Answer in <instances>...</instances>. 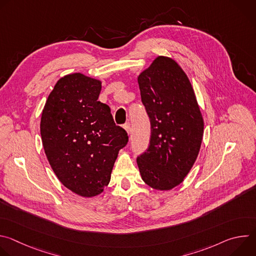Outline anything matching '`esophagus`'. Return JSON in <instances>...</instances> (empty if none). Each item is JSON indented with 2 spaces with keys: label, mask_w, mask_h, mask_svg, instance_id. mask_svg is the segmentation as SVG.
Returning a JSON list of instances; mask_svg holds the SVG:
<instances>
[{
  "label": "esophagus",
  "mask_w": 256,
  "mask_h": 256,
  "mask_svg": "<svg viewBox=\"0 0 256 256\" xmlns=\"http://www.w3.org/2000/svg\"><path fill=\"white\" fill-rule=\"evenodd\" d=\"M124 128L126 130V132H128V134L130 136V132H132V128H130V124L128 122V124H126L124 126Z\"/></svg>",
  "instance_id": "34e87169"
}]
</instances>
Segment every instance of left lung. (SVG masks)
Instances as JSON below:
<instances>
[{
	"instance_id": "left-lung-1",
	"label": "left lung",
	"mask_w": 256,
	"mask_h": 256,
	"mask_svg": "<svg viewBox=\"0 0 256 256\" xmlns=\"http://www.w3.org/2000/svg\"><path fill=\"white\" fill-rule=\"evenodd\" d=\"M151 122L149 147L136 158L142 179L157 190L179 186L200 150L204 118L194 87L176 60L158 56L138 76Z\"/></svg>"
}]
</instances>
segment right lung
Wrapping results in <instances>:
<instances>
[{
    "instance_id": "obj_1",
    "label": "right lung",
    "mask_w": 256,
    "mask_h": 256,
    "mask_svg": "<svg viewBox=\"0 0 256 256\" xmlns=\"http://www.w3.org/2000/svg\"><path fill=\"white\" fill-rule=\"evenodd\" d=\"M102 82L82 72L62 77L40 120L44 149L68 190L82 198L100 194L110 181L118 152L128 140L110 108L98 101Z\"/></svg>"
}]
</instances>
